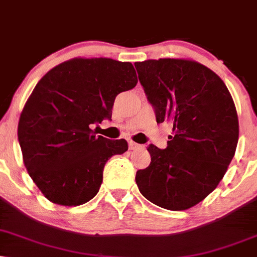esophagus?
Here are the masks:
<instances>
[{"instance_id":"1","label":"esophagus","mask_w":257,"mask_h":257,"mask_svg":"<svg viewBox=\"0 0 257 257\" xmlns=\"http://www.w3.org/2000/svg\"><path fill=\"white\" fill-rule=\"evenodd\" d=\"M128 146H129V149H131V151H134V149L141 147V146H140L139 144H136V142H134V141H129Z\"/></svg>"}]
</instances>
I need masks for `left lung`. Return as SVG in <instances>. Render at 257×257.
<instances>
[{
  "mask_svg": "<svg viewBox=\"0 0 257 257\" xmlns=\"http://www.w3.org/2000/svg\"><path fill=\"white\" fill-rule=\"evenodd\" d=\"M135 67L157 122L173 125L166 148L148 146L151 164L136 172V184L155 205L187 210L215 190L235 155L238 118L232 97L197 61L166 58Z\"/></svg>",
  "mask_w": 257,
  "mask_h": 257,
  "instance_id": "8db88e82",
  "label": "left lung"
}]
</instances>
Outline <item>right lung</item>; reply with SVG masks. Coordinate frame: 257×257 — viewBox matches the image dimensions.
<instances>
[{"label": "right lung", "instance_id": "obj_1", "mask_svg": "<svg viewBox=\"0 0 257 257\" xmlns=\"http://www.w3.org/2000/svg\"><path fill=\"white\" fill-rule=\"evenodd\" d=\"M136 84L132 63L110 58H74L39 80L18 136L28 174L48 200L77 206L96 196L106 161L128 144L96 136L91 125L111 119L116 96Z\"/></svg>", "mask_w": 257, "mask_h": 257}]
</instances>
